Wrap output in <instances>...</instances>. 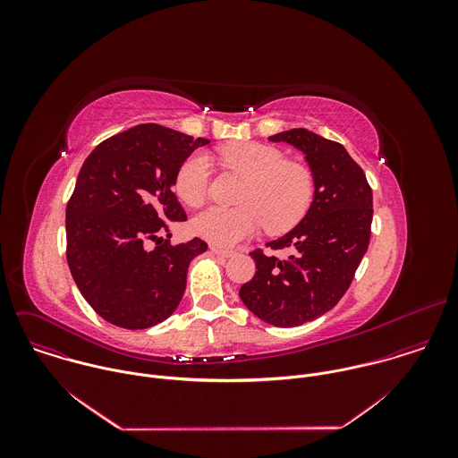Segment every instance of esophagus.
Listing matches in <instances>:
<instances>
[{"label":"esophagus","instance_id":"34e87169","mask_svg":"<svg viewBox=\"0 0 458 458\" xmlns=\"http://www.w3.org/2000/svg\"><path fill=\"white\" fill-rule=\"evenodd\" d=\"M211 252H215L216 256H222V258H233V256H236V250H234V249H225V247H218V245H211Z\"/></svg>","mask_w":458,"mask_h":458}]
</instances>
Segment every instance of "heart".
Listing matches in <instances>:
<instances>
[{
  "label": "heart",
  "mask_w": 458,
  "mask_h": 458,
  "mask_svg": "<svg viewBox=\"0 0 458 458\" xmlns=\"http://www.w3.org/2000/svg\"><path fill=\"white\" fill-rule=\"evenodd\" d=\"M222 162L247 178L240 191V206H211L199 213L192 227L197 236L218 247H231L262 225L271 234L294 229L310 211L316 178L309 165L287 160L269 144L238 142L220 151ZM211 162L206 153H192L176 171L174 192L191 208H199L209 194Z\"/></svg>",
  "instance_id": "b5f03b06"
}]
</instances>
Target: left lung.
<instances>
[{
	"instance_id": "left-lung-1",
	"label": "left lung",
	"mask_w": 458,
	"mask_h": 458,
	"mask_svg": "<svg viewBox=\"0 0 458 458\" xmlns=\"http://www.w3.org/2000/svg\"><path fill=\"white\" fill-rule=\"evenodd\" d=\"M305 153L316 178V197L307 216L271 250H289L278 259L256 249V275L240 289L250 312L267 325L300 327L331 310L349 289L363 259L372 225V189L363 169L340 142L305 129L271 135Z\"/></svg>"
}]
</instances>
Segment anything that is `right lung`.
<instances>
[{"instance_id":"obj_1","label":"right lung","mask_w":458,"mask_h":458,"mask_svg":"<svg viewBox=\"0 0 458 458\" xmlns=\"http://www.w3.org/2000/svg\"><path fill=\"white\" fill-rule=\"evenodd\" d=\"M208 142L144 123L106 139L84 160L66 204V261L107 323L144 329L180 305L189 264L208 243H171V224L187 220L173 185L180 165Z\"/></svg>"}]
</instances>
